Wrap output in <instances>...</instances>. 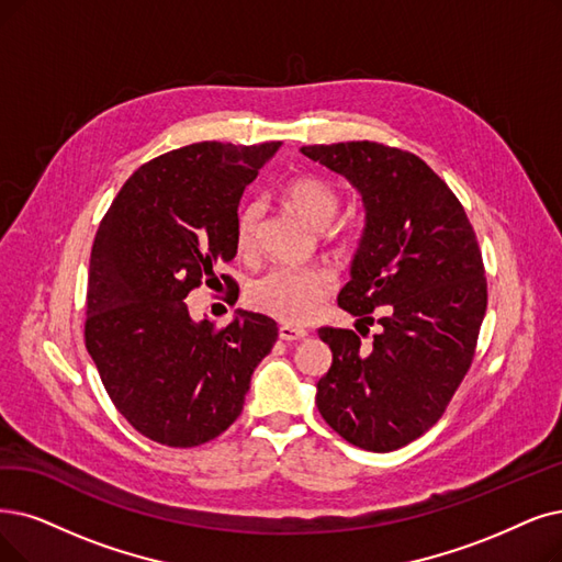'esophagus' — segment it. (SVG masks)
Returning <instances> with one entry per match:
<instances>
[{"mask_svg":"<svg viewBox=\"0 0 562 562\" xmlns=\"http://www.w3.org/2000/svg\"><path fill=\"white\" fill-rule=\"evenodd\" d=\"M279 336H281L283 341L293 344V341H302V339H306L308 331H306V329H302V327H295V325H281V327H279Z\"/></svg>","mask_w":562,"mask_h":562,"instance_id":"1","label":"esophagus"}]
</instances>
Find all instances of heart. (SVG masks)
Returning <instances> with one entry per match:
<instances>
[{"instance_id":"obj_1","label":"heart","mask_w":562,"mask_h":562,"mask_svg":"<svg viewBox=\"0 0 562 562\" xmlns=\"http://www.w3.org/2000/svg\"><path fill=\"white\" fill-rule=\"evenodd\" d=\"M285 203L313 228H325L341 210V193L331 182L316 175H297L281 189ZM262 207L246 203L237 214L235 241L239 254H251L258 237ZM334 279L323 267H288L267 269L246 288V300L256 308L281 323L300 325L316 316L321 304L329 297Z\"/></svg>"}]
</instances>
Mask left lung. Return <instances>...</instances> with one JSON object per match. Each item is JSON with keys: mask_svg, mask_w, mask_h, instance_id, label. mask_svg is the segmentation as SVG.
Segmentation results:
<instances>
[{"mask_svg": "<svg viewBox=\"0 0 562 562\" xmlns=\"http://www.w3.org/2000/svg\"><path fill=\"white\" fill-rule=\"evenodd\" d=\"M302 154L362 193L367 228L339 306L363 335L381 325L369 347L352 329H318L331 350L318 411L350 445L392 452L431 429L473 364L486 313L480 244L459 198L419 156L371 140Z\"/></svg>", "mask_w": 562, "mask_h": 562, "instance_id": "obj_1", "label": "left lung"}]
</instances>
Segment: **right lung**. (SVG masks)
<instances>
[{
    "label": "right lung",
    "mask_w": 562,
    "mask_h": 562,
    "mask_svg": "<svg viewBox=\"0 0 562 562\" xmlns=\"http://www.w3.org/2000/svg\"><path fill=\"white\" fill-rule=\"evenodd\" d=\"M279 147L205 140L156 156L126 179L101 221L85 346L115 408L154 442L195 447L226 431L277 341L279 327L262 313L237 311L216 327L191 321L184 300L235 258L239 198Z\"/></svg>",
    "instance_id": "add662e5"
}]
</instances>
